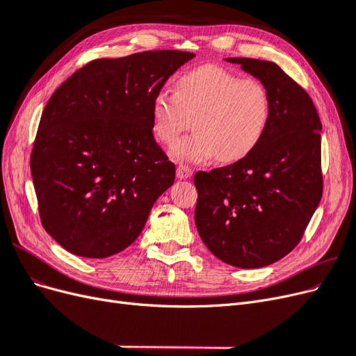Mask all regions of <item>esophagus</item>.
<instances>
[{
  "label": "esophagus",
  "instance_id": "esophagus-1",
  "mask_svg": "<svg viewBox=\"0 0 356 356\" xmlns=\"http://www.w3.org/2000/svg\"><path fill=\"white\" fill-rule=\"evenodd\" d=\"M193 175V169L186 166V165H178L177 168V177L179 179H186V178H190Z\"/></svg>",
  "mask_w": 356,
  "mask_h": 356
}]
</instances>
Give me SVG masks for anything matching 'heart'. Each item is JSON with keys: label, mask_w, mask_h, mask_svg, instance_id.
<instances>
[{"label": "heart", "mask_w": 356, "mask_h": 356, "mask_svg": "<svg viewBox=\"0 0 356 356\" xmlns=\"http://www.w3.org/2000/svg\"><path fill=\"white\" fill-rule=\"evenodd\" d=\"M272 117L266 86L218 65H202L178 77L175 92L160 89L152 101L153 132L174 145L193 120L196 132L172 149L182 160L212 157L234 163L260 145Z\"/></svg>", "instance_id": "1"}]
</instances>
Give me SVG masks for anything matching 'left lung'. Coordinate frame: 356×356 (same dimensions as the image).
<instances>
[{"label":"left lung","instance_id":"obj_1","mask_svg":"<svg viewBox=\"0 0 356 356\" xmlns=\"http://www.w3.org/2000/svg\"><path fill=\"white\" fill-rule=\"evenodd\" d=\"M225 60L266 86L272 117L250 156L195 175V221L203 243L221 261L257 268L293 251L318 208L322 124L307 92L275 62Z\"/></svg>","mask_w":356,"mask_h":356}]
</instances>
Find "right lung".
<instances>
[{
  "label": "right lung",
  "instance_id": "1",
  "mask_svg": "<svg viewBox=\"0 0 356 356\" xmlns=\"http://www.w3.org/2000/svg\"><path fill=\"white\" fill-rule=\"evenodd\" d=\"M195 53L141 51L89 62L51 95L31 174L44 230L71 254L105 258L143 232L175 181L153 136L152 101Z\"/></svg>",
  "mask_w": 356,
  "mask_h": 356
}]
</instances>
